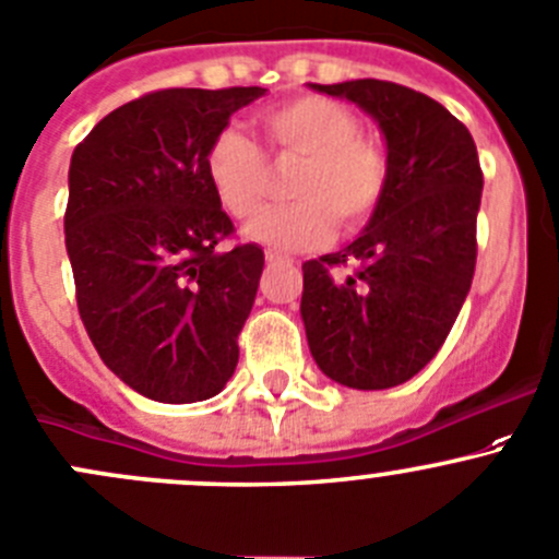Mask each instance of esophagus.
I'll use <instances>...</instances> for the list:
<instances>
[{
  "label": "esophagus",
  "mask_w": 559,
  "mask_h": 559,
  "mask_svg": "<svg viewBox=\"0 0 559 559\" xmlns=\"http://www.w3.org/2000/svg\"><path fill=\"white\" fill-rule=\"evenodd\" d=\"M267 264H289L292 259L289 257H284V253H275V251H267Z\"/></svg>",
  "instance_id": "obj_1"
}]
</instances>
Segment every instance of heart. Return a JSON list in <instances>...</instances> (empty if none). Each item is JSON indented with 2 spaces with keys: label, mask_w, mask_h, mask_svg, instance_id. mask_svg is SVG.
Wrapping results in <instances>:
<instances>
[{
  "label": "heart",
  "mask_w": 559,
  "mask_h": 559,
  "mask_svg": "<svg viewBox=\"0 0 559 559\" xmlns=\"http://www.w3.org/2000/svg\"><path fill=\"white\" fill-rule=\"evenodd\" d=\"M275 158H300L289 177V197L259 215L246 235L275 251H308L330 242L335 221L344 231L368 224L388 191L390 158L382 144L360 133V119L324 95H297L259 117ZM204 175L231 218H251L264 204L270 166L262 150L235 128L204 150Z\"/></svg>",
  "instance_id": "obj_1"
}]
</instances>
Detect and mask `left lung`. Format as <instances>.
<instances>
[{
	"instance_id": "8db88e82",
	"label": "left lung",
	"mask_w": 559,
	"mask_h": 559,
	"mask_svg": "<svg viewBox=\"0 0 559 559\" xmlns=\"http://www.w3.org/2000/svg\"><path fill=\"white\" fill-rule=\"evenodd\" d=\"M357 103L388 144L390 180L355 242L302 264L308 349L333 382L384 390L440 352L475 275L484 171L469 130L424 92L379 79L311 84ZM356 264L335 280L333 266Z\"/></svg>"
}]
</instances>
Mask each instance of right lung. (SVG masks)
<instances>
[{"label": "right lung", "mask_w": 559, "mask_h": 559, "mask_svg": "<svg viewBox=\"0 0 559 559\" xmlns=\"http://www.w3.org/2000/svg\"><path fill=\"white\" fill-rule=\"evenodd\" d=\"M262 86L158 90L114 108L73 150L64 246L100 360L135 393L193 404L224 390L264 251L235 235L204 150Z\"/></svg>", "instance_id": "right-lung-1"}]
</instances>
